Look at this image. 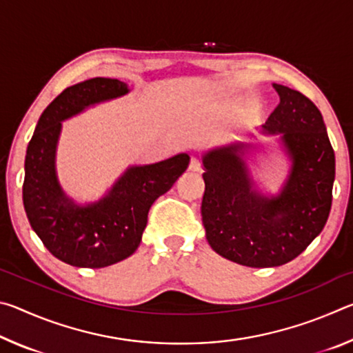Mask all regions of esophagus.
<instances>
[{
    "mask_svg": "<svg viewBox=\"0 0 353 353\" xmlns=\"http://www.w3.org/2000/svg\"><path fill=\"white\" fill-rule=\"evenodd\" d=\"M188 170H190V171H201V170H202V163H201V160H199V159H196V157H191Z\"/></svg>",
    "mask_w": 353,
    "mask_h": 353,
    "instance_id": "obj_1",
    "label": "esophagus"
}]
</instances>
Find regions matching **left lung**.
I'll return each instance as SVG.
<instances>
[{
  "mask_svg": "<svg viewBox=\"0 0 353 353\" xmlns=\"http://www.w3.org/2000/svg\"><path fill=\"white\" fill-rule=\"evenodd\" d=\"M280 104L263 124L280 134L292 160L282 193L265 198L252 190L243 145L204 155L201 214L214 252L250 268L280 266L318 236L332 208L334 151L318 107L301 92L274 83Z\"/></svg>",
  "mask_w": 353,
  "mask_h": 353,
  "instance_id": "obj_1",
  "label": "left lung"
}]
</instances>
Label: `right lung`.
<instances>
[{
    "label": "right lung",
    "mask_w": 353,
    "mask_h": 353,
    "mask_svg": "<svg viewBox=\"0 0 353 353\" xmlns=\"http://www.w3.org/2000/svg\"><path fill=\"white\" fill-rule=\"evenodd\" d=\"M128 92L126 83L109 77H93L65 88L41 113L28 145L23 182L26 216L45 248L71 266L105 268L132 255L154 201L188 168L187 154L132 166L103 199L83 207L63 194L54 168L61 121Z\"/></svg>",
    "instance_id": "obj_1"
}]
</instances>
